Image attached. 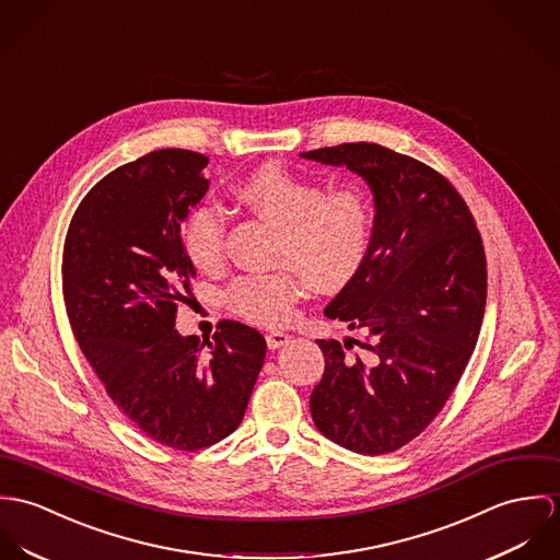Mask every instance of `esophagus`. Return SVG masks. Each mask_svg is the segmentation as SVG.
<instances>
[{"mask_svg":"<svg viewBox=\"0 0 560 560\" xmlns=\"http://www.w3.org/2000/svg\"><path fill=\"white\" fill-rule=\"evenodd\" d=\"M290 335L288 332H281V330H275V332H268L266 335V343H268V348L270 350H279L281 346H285V343H290Z\"/></svg>","mask_w":560,"mask_h":560,"instance_id":"1","label":"esophagus"}]
</instances>
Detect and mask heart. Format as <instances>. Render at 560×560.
<instances>
[{
  "label": "heart",
  "mask_w": 560,
  "mask_h": 560,
  "mask_svg": "<svg viewBox=\"0 0 560 560\" xmlns=\"http://www.w3.org/2000/svg\"><path fill=\"white\" fill-rule=\"evenodd\" d=\"M253 212L281 228L277 264L294 266L313 288L335 290L361 268L372 230V208L359 188L326 190L279 165H261L234 188ZM225 219L214 206H197L185 223V249L197 268L223 259ZM303 281L292 270L243 275L225 292L228 305L247 322L283 326L294 313Z\"/></svg>",
  "instance_id": "b5f03b06"
}]
</instances>
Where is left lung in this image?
Wrapping results in <instances>:
<instances>
[{
	"mask_svg": "<svg viewBox=\"0 0 560 560\" xmlns=\"http://www.w3.org/2000/svg\"><path fill=\"white\" fill-rule=\"evenodd\" d=\"M361 176L373 195L368 255L324 315L363 330L366 352L319 339L324 375L310 397L315 428L361 455L397 451L442 410L483 322L488 270L475 219L432 167L377 143L301 154Z\"/></svg>",
	"mask_w": 560,
	"mask_h": 560,
	"instance_id": "8db88e82",
	"label": "left lung"
}]
</instances>
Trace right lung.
Wrapping results in <instances>:
<instances>
[{
  "label": "right lung",
  "instance_id": "right-lung-1",
  "mask_svg": "<svg viewBox=\"0 0 560 560\" xmlns=\"http://www.w3.org/2000/svg\"><path fill=\"white\" fill-rule=\"evenodd\" d=\"M208 156L165 148L118 167L77 208L63 245L72 332L114 404L152 440L197 451L232 434L264 365L266 339L223 319L199 343L176 330L195 275L183 223L210 180Z\"/></svg>",
  "mask_w": 560,
  "mask_h": 560
}]
</instances>
